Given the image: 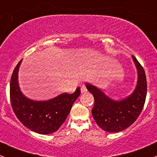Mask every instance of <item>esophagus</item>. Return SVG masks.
Returning <instances> with one entry per match:
<instances>
[{"instance_id":"esophagus-1","label":"esophagus","mask_w":157,"mask_h":157,"mask_svg":"<svg viewBox=\"0 0 157 157\" xmlns=\"http://www.w3.org/2000/svg\"><path fill=\"white\" fill-rule=\"evenodd\" d=\"M81 92L82 93H86V92H87V89H86V87L85 86H82Z\"/></svg>"}]
</instances>
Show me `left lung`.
Masks as SVG:
<instances>
[{"label":"left lung","instance_id":"1","mask_svg":"<svg viewBox=\"0 0 157 157\" xmlns=\"http://www.w3.org/2000/svg\"><path fill=\"white\" fill-rule=\"evenodd\" d=\"M132 59L136 68L137 82L133 92L128 96L113 99L97 86L86 83L95 99L92 116L97 125L106 132H118L126 129L136 120L143 110L147 96V78L140 62L133 55Z\"/></svg>","mask_w":157,"mask_h":157}]
</instances>
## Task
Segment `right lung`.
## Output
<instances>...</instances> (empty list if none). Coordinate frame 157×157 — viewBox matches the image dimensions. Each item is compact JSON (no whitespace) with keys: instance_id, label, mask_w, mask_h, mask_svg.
<instances>
[{"instance_id":"obj_1","label":"right lung","mask_w":157,"mask_h":157,"mask_svg":"<svg viewBox=\"0 0 157 157\" xmlns=\"http://www.w3.org/2000/svg\"><path fill=\"white\" fill-rule=\"evenodd\" d=\"M21 60L13 71L10 83V98L17 119L30 130L51 134L57 131L69 114L73 103L80 95V87L73 94L62 93L48 100L37 101L24 95L18 82Z\"/></svg>"}]
</instances>
